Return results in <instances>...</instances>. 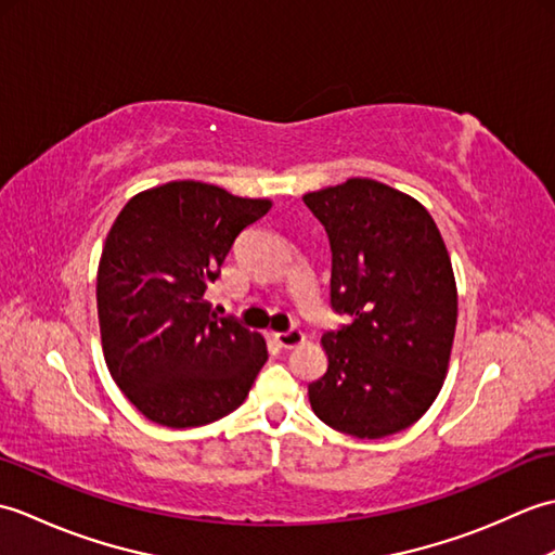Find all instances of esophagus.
<instances>
[{
	"mask_svg": "<svg viewBox=\"0 0 555 555\" xmlns=\"http://www.w3.org/2000/svg\"><path fill=\"white\" fill-rule=\"evenodd\" d=\"M274 340L281 348H296L305 340V334L300 332V328H288V332H276Z\"/></svg>",
	"mask_w": 555,
	"mask_h": 555,
	"instance_id": "34e87169",
	"label": "esophagus"
}]
</instances>
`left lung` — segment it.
<instances>
[{
  "mask_svg": "<svg viewBox=\"0 0 555 555\" xmlns=\"http://www.w3.org/2000/svg\"><path fill=\"white\" fill-rule=\"evenodd\" d=\"M332 245V308L350 324L326 332L328 367L308 386L314 415L358 439L415 424L451 360L457 288L446 243L415 197L374 179L302 195Z\"/></svg>",
  "mask_w": 555,
  "mask_h": 555,
  "instance_id": "1",
  "label": "left lung"
}]
</instances>
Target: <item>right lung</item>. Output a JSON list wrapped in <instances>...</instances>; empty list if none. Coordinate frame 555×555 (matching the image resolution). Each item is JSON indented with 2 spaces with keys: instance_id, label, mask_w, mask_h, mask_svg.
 <instances>
[{
  "instance_id": "add662e5",
  "label": "right lung",
  "mask_w": 555,
  "mask_h": 555,
  "mask_svg": "<svg viewBox=\"0 0 555 555\" xmlns=\"http://www.w3.org/2000/svg\"><path fill=\"white\" fill-rule=\"evenodd\" d=\"M271 199L203 181H171L128 199L98 269L104 360L116 386L152 422L203 427L241 408L267 362V344L211 312L215 284L241 231Z\"/></svg>"
}]
</instances>
